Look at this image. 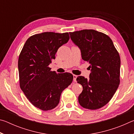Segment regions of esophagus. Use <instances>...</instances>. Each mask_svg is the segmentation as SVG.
Masks as SVG:
<instances>
[{
	"mask_svg": "<svg viewBox=\"0 0 134 134\" xmlns=\"http://www.w3.org/2000/svg\"><path fill=\"white\" fill-rule=\"evenodd\" d=\"M77 77V76L75 75V74H73V80L76 82V79Z\"/></svg>",
	"mask_w": 134,
	"mask_h": 134,
	"instance_id": "obj_1",
	"label": "esophagus"
}]
</instances>
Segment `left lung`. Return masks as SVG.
<instances>
[{
	"instance_id": "8db88e82",
	"label": "left lung",
	"mask_w": 134,
	"mask_h": 134,
	"mask_svg": "<svg viewBox=\"0 0 134 134\" xmlns=\"http://www.w3.org/2000/svg\"><path fill=\"white\" fill-rule=\"evenodd\" d=\"M70 38L80 49L82 59L89 63V79L78 76L83 87L79 96L83 108L96 110L106 105L116 92L120 83L121 59L112 40L93 29L70 32Z\"/></svg>"
}]
</instances>
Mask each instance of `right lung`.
<instances>
[{
    "mask_svg": "<svg viewBox=\"0 0 134 134\" xmlns=\"http://www.w3.org/2000/svg\"><path fill=\"white\" fill-rule=\"evenodd\" d=\"M69 39L68 32L38 34L26 40L19 54L20 87L29 101L41 110L55 108L62 92L73 80L70 72L57 74L48 67L58 49Z\"/></svg>",
    "mask_w": 134,
    "mask_h": 134,
    "instance_id": "1",
    "label": "right lung"
}]
</instances>
